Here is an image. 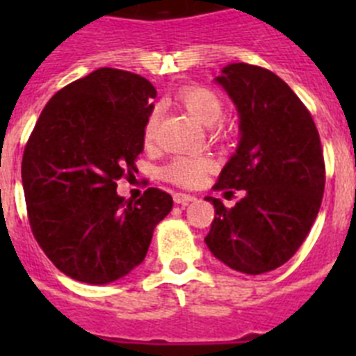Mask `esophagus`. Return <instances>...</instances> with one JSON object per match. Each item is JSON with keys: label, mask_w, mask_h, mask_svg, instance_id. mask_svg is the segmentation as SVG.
<instances>
[{"label": "esophagus", "mask_w": 356, "mask_h": 356, "mask_svg": "<svg viewBox=\"0 0 356 356\" xmlns=\"http://www.w3.org/2000/svg\"><path fill=\"white\" fill-rule=\"evenodd\" d=\"M172 200H175L176 205H187V203H193V201H196V196H193V194L176 193Z\"/></svg>", "instance_id": "34e87169"}]
</instances>
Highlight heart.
<instances>
[{
	"label": "heart",
	"mask_w": 356,
	"mask_h": 356,
	"mask_svg": "<svg viewBox=\"0 0 356 356\" xmlns=\"http://www.w3.org/2000/svg\"><path fill=\"white\" fill-rule=\"evenodd\" d=\"M176 102L180 103L188 114L193 115L196 121H200L205 127H212L213 134H219L221 128L213 127V124L219 122L222 118V99L216 90L209 89L205 85H188L184 87L180 92L176 94ZM156 127H159V110L153 108L147 114L144 121L143 137L144 143L151 144L155 140ZM213 163L207 156L200 155H180L175 156L171 162L162 169L163 178L175 185H180L185 188H194L201 185L205 180V176L212 171Z\"/></svg>",
	"instance_id": "1"
}]
</instances>
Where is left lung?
<instances>
[{"label": "left lung", "instance_id": "1", "mask_svg": "<svg viewBox=\"0 0 356 356\" xmlns=\"http://www.w3.org/2000/svg\"><path fill=\"white\" fill-rule=\"evenodd\" d=\"M217 81L238 110L241 143L213 188L244 191V197L232 209L207 197L216 216L205 242L235 271L262 275L294 257L319 213L326 178L319 131L269 69L229 64Z\"/></svg>", "mask_w": 356, "mask_h": 356}]
</instances>
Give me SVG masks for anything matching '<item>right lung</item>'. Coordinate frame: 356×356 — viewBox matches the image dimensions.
<instances>
[{"instance_id":"1","label":"right lung","mask_w":356,"mask_h":356,"mask_svg":"<svg viewBox=\"0 0 356 356\" xmlns=\"http://www.w3.org/2000/svg\"><path fill=\"white\" fill-rule=\"evenodd\" d=\"M155 87L102 67L65 85L40 112L24 146L21 176L31 234L69 278L105 285L144 260L153 229L172 209L165 191L118 196L137 172Z\"/></svg>"}]
</instances>
